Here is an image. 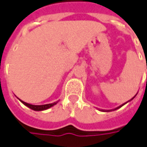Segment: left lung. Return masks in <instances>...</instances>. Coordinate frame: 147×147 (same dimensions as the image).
I'll return each mask as SVG.
<instances>
[{"label": "left lung", "mask_w": 147, "mask_h": 147, "mask_svg": "<svg viewBox=\"0 0 147 147\" xmlns=\"http://www.w3.org/2000/svg\"><path fill=\"white\" fill-rule=\"evenodd\" d=\"M136 95H137V94H136ZM136 95H135V96H134L133 98H131V99H130V100H128L127 102H126V103H124V104L121 105H120V106H118V107H117V108H115V109H109V110H106V109H99V110H100V111H102V112H111V111H114V110H117V109H118L119 108H121L122 106H123V105H126L127 103H128L129 101H131V100H132V99H134V98H135V97H136Z\"/></svg>", "instance_id": "left-lung-1"}]
</instances>
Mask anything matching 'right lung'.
Returning a JSON list of instances; mask_svg holds the SVG:
<instances>
[{
	"instance_id": "1",
	"label": "right lung",
	"mask_w": 147,
	"mask_h": 147,
	"mask_svg": "<svg viewBox=\"0 0 147 147\" xmlns=\"http://www.w3.org/2000/svg\"><path fill=\"white\" fill-rule=\"evenodd\" d=\"M20 101L21 103H23L24 105L27 106L28 108L31 109H33V110H34V111H42V110H46V109H50L51 107L54 106L55 105H57V104L58 103V101H57V102L52 103V104H48V105H34L28 104V103H26V102H24V101L21 100V99H20Z\"/></svg>"
}]
</instances>
